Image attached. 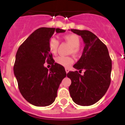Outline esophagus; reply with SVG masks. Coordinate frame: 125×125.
I'll list each match as a JSON object with an SVG mask.
<instances>
[{"label": "esophagus", "mask_w": 125, "mask_h": 125, "mask_svg": "<svg viewBox=\"0 0 125 125\" xmlns=\"http://www.w3.org/2000/svg\"><path fill=\"white\" fill-rule=\"evenodd\" d=\"M65 71H66V73H68V72H69V69H68V68H65Z\"/></svg>", "instance_id": "esophagus-1"}]
</instances>
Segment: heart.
<instances>
[{
  "instance_id": "obj_1",
  "label": "heart",
  "mask_w": 125,
  "mask_h": 125,
  "mask_svg": "<svg viewBox=\"0 0 125 125\" xmlns=\"http://www.w3.org/2000/svg\"><path fill=\"white\" fill-rule=\"evenodd\" d=\"M64 39L67 43L72 45L70 52L73 54H78L80 52V39L78 35L75 34H69L64 36ZM59 45V42L55 38H52L49 42V51L53 54H56L57 52L58 47ZM55 62L60 65L68 67L71 64L73 63V59L68 56H59L55 59Z\"/></svg>"
}]
</instances>
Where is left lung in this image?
<instances>
[{
    "label": "left lung",
    "mask_w": 125,
    "mask_h": 125,
    "mask_svg": "<svg viewBox=\"0 0 125 125\" xmlns=\"http://www.w3.org/2000/svg\"><path fill=\"white\" fill-rule=\"evenodd\" d=\"M81 36L85 43L83 52L73 68L85 70L82 76L78 71H70L67 77L71 80L69 91L72 98L80 106L95 104L106 94L111 83L112 59L106 45L89 31L71 29Z\"/></svg>",
    "instance_id": "1"
}]
</instances>
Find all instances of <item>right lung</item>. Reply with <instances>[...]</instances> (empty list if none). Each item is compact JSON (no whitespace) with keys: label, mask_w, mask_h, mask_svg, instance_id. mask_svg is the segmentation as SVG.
Returning a JSON list of instances; mask_svg holds the SVG:
<instances>
[{"label":"right lung","mask_w":125,"mask_h":125,"mask_svg":"<svg viewBox=\"0 0 125 125\" xmlns=\"http://www.w3.org/2000/svg\"><path fill=\"white\" fill-rule=\"evenodd\" d=\"M64 30L42 27L33 32L17 49L13 66L19 91L36 106H49L55 101L62 80L66 76L62 66L55 62L49 42L55 32ZM52 64L48 70L44 63Z\"/></svg>","instance_id":"add662e5"}]
</instances>
